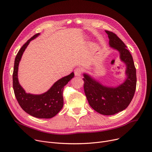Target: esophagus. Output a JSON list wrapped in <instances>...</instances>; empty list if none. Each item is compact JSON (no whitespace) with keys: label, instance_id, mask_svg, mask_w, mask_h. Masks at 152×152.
<instances>
[{"label":"esophagus","instance_id":"1","mask_svg":"<svg viewBox=\"0 0 152 152\" xmlns=\"http://www.w3.org/2000/svg\"><path fill=\"white\" fill-rule=\"evenodd\" d=\"M82 68H77L75 69V75L76 76H80L82 73Z\"/></svg>","mask_w":152,"mask_h":152}]
</instances>
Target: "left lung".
Returning a JSON list of instances; mask_svg holds the SVG:
<instances>
[{"label": "left lung", "instance_id": "1", "mask_svg": "<svg viewBox=\"0 0 152 152\" xmlns=\"http://www.w3.org/2000/svg\"><path fill=\"white\" fill-rule=\"evenodd\" d=\"M110 47L119 53L126 65L125 81L116 87L103 85L87 73H84V89L90 106L103 115H113L125 110L131 103L136 89V69L126 45L115 33L105 31Z\"/></svg>", "mask_w": 152, "mask_h": 152}]
</instances>
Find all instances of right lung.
<instances>
[{
  "instance_id": "1",
  "label": "right lung",
  "mask_w": 152,
  "mask_h": 152,
  "mask_svg": "<svg viewBox=\"0 0 152 152\" xmlns=\"http://www.w3.org/2000/svg\"><path fill=\"white\" fill-rule=\"evenodd\" d=\"M40 33L32 37L18 51L15 59L13 73V87L15 95L21 108L29 115L37 118H52L57 115L63 106V91L64 86L75 76L73 72L55 82L47 92L42 94L26 93L19 83L18 71L21 57L32 40Z\"/></svg>"
}]
</instances>
